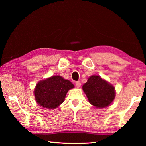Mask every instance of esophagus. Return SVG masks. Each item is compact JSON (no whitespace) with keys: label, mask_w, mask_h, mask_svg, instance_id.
<instances>
[{"label":"esophagus","mask_w":146,"mask_h":146,"mask_svg":"<svg viewBox=\"0 0 146 146\" xmlns=\"http://www.w3.org/2000/svg\"><path fill=\"white\" fill-rule=\"evenodd\" d=\"M75 85H76V86L77 88H79L80 86V85H81V83H80V81H76V82H75Z\"/></svg>","instance_id":"34e87169"}]
</instances>
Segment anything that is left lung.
<instances>
[{"label":"left lung","instance_id":"8db88e82","mask_svg":"<svg viewBox=\"0 0 146 146\" xmlns=\"http://www.w3.org/2000/svg\"><path fill=\"white\" fill-rule=\"evenodd\" d=\"M82 89L90 103L98 108L107 107L115 97V88L97 75L91 76Z\"/></svg>","mask_w":146,"mask_h":146}]
</instances>
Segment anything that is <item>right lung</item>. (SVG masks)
Wrapping results in <instances>:
<instances>
[{
	"label": "right lung",
	"mask_w": 146,
	"mask_h": 146,
	"mask_svg": "<svg viewBox=\"0 0 146 146\" xmlns=\"http://www.w3.org/2000/svg\"><path fill=\"white\" fill-rule=\"evenodd\" d=\"M74 88L70 80L60 76H53L39 82L35 89V97L43 108L55 109L65 99L68 91Z\"/></svg>",
	"instance_id": "add662e5"
}]
</instances>
